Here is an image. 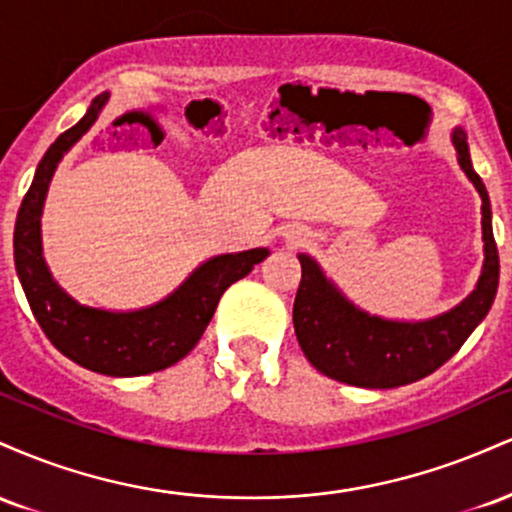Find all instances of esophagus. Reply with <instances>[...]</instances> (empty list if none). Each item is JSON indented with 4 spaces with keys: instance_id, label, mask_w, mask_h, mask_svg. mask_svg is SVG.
Returning a JSON list of instances; mask_svg holds the SVG:
<instances>
[{
    "instance_id": "1",
    "label": "esophagus",
    "mask_w": 512,
    "mask_h": 512,
    "mask_svg": "<svg viewBox=\"0 0 512 512\" xmlns=\"http://www.w3.org/2000/svg\"><path fill=\"white\" fill-rule=\"evenodd\" d=\"M298 240H301V236H298Z\"/></svg>"
}]
</instances>
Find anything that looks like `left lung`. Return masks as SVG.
Instances as JSON below:
<instances>
[{
    "instance_id": "obj_1",
    "label": "left lung",
    "mask_w": 512,
    "mask_h": 512,
    "mask_svg": "<svg viewBox=\"0 0 512 512\" xmlns=\"http://www.w3.org/2000/svg\"><path fill=\"white\" fill-rule=\"evenodd\" d=\"M452 146L457 151V163L481 197L484 267L477 289L460 305L431 320H385L356 308L327 279L313 257L298 255L303 274L293 301V327L305 358L327 378L370 390L416 383L455 356L491 310L501 264L493 240L489 192L472 166L467 134L460 127L452 132Z\"/></svg>"
}]
</instances>
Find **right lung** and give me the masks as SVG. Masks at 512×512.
Masks as SVG:
<instances>
[{
	"label": "right lung",
	"instance_id": "add662e5",
	"mask_svg": "<svg viewBox=\"0 0 512 512\" xmlns=\"http://www.w3.org/2000/svg\"><path fill=\"white\" fill-rule=\"evenodd\" d=\"M105 101L108 93H101L86 115L55 139L35 168V178L16 216L14 262L35 320L57 351L93 373L132 378L173 366L190 354L214 317L223 291L248 276L269 250L255 248L211 257L168 298L142 310L113 313L76 303L52 279L43 260L40 214L57 163L98 120Z\"/></svg>",
	"mask_w": 512,
	"mask_h": 512
}]
</instances>
